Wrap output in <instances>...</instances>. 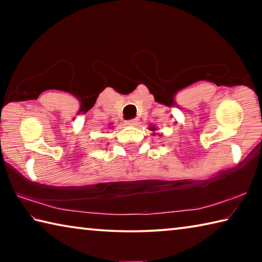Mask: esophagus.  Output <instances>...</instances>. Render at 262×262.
<instances>
[{
    "label": "esophagus",
    "mask_w": 262,
    "mask_h": 262,
    "mask_svg": "<svg viewBox=\"0 0 262 262\" xmlns=\"http://www.w3.org/2000/svg\"><path fill=\"white\" fill-rule=\"evenodd\" d=\"M125 123L128 126H135L137 123V119H130V120H126Z\"/></svg>",
    "instance_id": "1"
}]
</instances>
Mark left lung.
Masks as SVG:
<instances>
[{
    "mask_svg": "<svg viewBox=\"0 0 262 262\" xmlns=\"http://www.w3.org/2000/svg\"><path fill=\"white\" fill-rule=\"evenodd\" d=\"M150 130H155V127H150Z\"/></svg>",
    "mask_w": 262,
    "mask_h": 262,
    "instance_id": "8db88e82",
    "label": "left lung"
}]
</instances>
